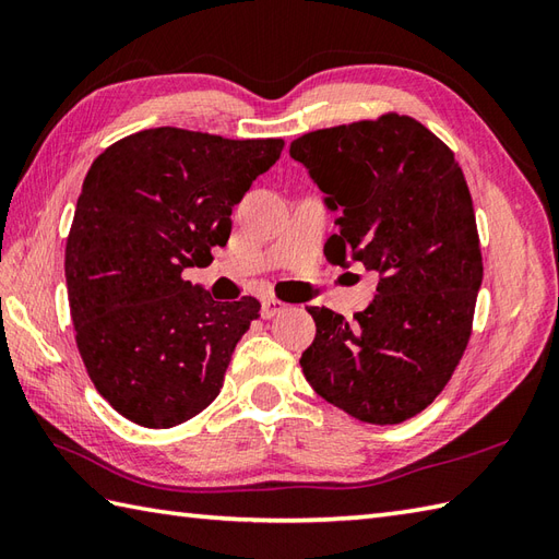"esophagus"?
I'll return each mask as SVG.
<instances>
[{"instance_id":"esophagus-1","label":"esophagus","mask_w":559,"mask_h":559,"mask_svg":"<svg viewBox=\"0 0 559 559\" xmlns=\"http://www.w3.org/2000/svg\"><path fill=\"white\" fill-rule=\"evenodd\" d=\"M283 310H286V302H281L276 298H264V300H261V317H264V319L276 317Z\"/></svg>"}]
</instances>
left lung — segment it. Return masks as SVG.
<instances>
[{"instance_id": "8db88e82", "label": "left lung", "mask_w": 559, "mask_h": 559, "mask_svg": "<svg viewBox=\"0 0 559 559\" xmlns=\"http://www.w3.org/2000/svg\"><path fill=\"white\" fill-rule=\"evenodd\" d=\"M338 213L329 261H362L377 298L353 322L310 307L305 379L353 418L394 425L430 406L471 336L483 283L476 216L463 173L442 141L406 115L319 129L290 144Z\"/></svg>"}]
</instances>
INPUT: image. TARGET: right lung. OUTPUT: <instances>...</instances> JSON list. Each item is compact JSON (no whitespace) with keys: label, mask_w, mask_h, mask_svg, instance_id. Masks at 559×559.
I'll use <instances>...</instances> for the list:
<instances>
[{"label":"right lung","mask_w":559,"mask_h":559,"mask_svg":"<svg viewBox=\"0 0 559 559\" xmlns=\"http://www.w3.org/2000/svg\"><path fill=\"white\" fill-rule=\"evenodd\" d=\"M281 148L153 127L93 160L67 240L69 310L91 382L127 420L163 430L218 396L261 305L213 300L182 273L228 245L235 204Z\"/></svg>","instance_id":"1"}]
</instances>
